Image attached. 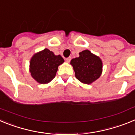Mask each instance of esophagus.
I'll return each mask as SVG.
<instances>
[{
  "instance_id": "34e87169",
  "label": "esophagus",
  "mask_w": 135,
  "mask_h": 135,
  "mask_svg": "<svg viewBox=\"0 0 135 135\" xmlns=\"http://www.w3.org/2000/svg\"><path fill=\"white\" fill-rule=\"evenodd\" d=\"M70 60H71V57H68V58H66V59H65V61H66L67 63H69V62L70 61Z\"/></svg>"
}]
</instances>
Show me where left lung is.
I'll return each mask as SVG.
<instances>
[{
    "instance_id": "left-lung-1",
    "label": "left lung",
    "mask_w": 135,
    "mask_h": 135,
    "mask_svg": "<svg viewBox=\"0 0 135 135\" xmlns=\"http://www.w3.org/2000/svg\"><path fill=\"white\" fill-rule=\"evenodd\" d=\"M76 78L83 84H90L101 76L103 71V62L100 57L89 50L79 53V57L70 61Z\"/></svg>"
}]
</instances>
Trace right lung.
I'll return each instance as SVG.
<instances>
[{
  "label": "right lung",
  "instance_id": "1",
  "mask_svg": "<svg viewBox=\"0 0 135 135\" xmlns=\"http://www.w3.org/2000/svg\"><path fill=\"white\" fill-rule=\"evenodd\" d=\"M64 62L61 55H55L48 49L35 53L30 61L31 76L40 84H48L55 77L58 67Z\"/></svg>",
  "mask_w": 135,
  "mask_h": 135
}]
</instances>
